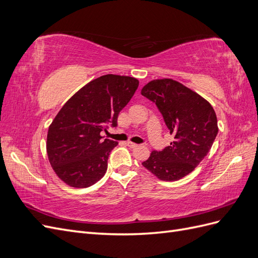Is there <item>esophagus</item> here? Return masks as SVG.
<instances>
[{
	"instance_id": "34e87169",
	"label": "esophagus",
	"mask_w": 258,
	"mask_h": 258,
	"mask_svg": "<svg viewBox=\"0 0 258 258\" xmlns=\"http://www.w3.org/2000/svg\"><path fill=\"white\" fill-rule=\"evenodd\" d=\"M127 145L129 146V147H138V146H140L139 144H136V143H132V142H127Z\"/></svg>"
}]
</instances>
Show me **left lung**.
Masks as SVG:
<instances>
[{
    "instance_id": "8db88e82",
    "label": "left lung",
    "mask_w": 258,
    "mask_h": 258,
    "mask_svg": "<svg viewBox=\"0 0 258 258\" xmlns=\"http://www.w3.org/2000/svg\"><path fill=\"white\" fill-rule=\"evenodd\" d=\"M141 93L156 103L173 136L169 146L153 151L142 165L161 181H177L194 171L212 147L218 132L214 108L197 92L171 79L151 81Z\"/></svg>"
}]
</instances>
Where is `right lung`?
<instances>
[{
	"label": "right lung",
	"mask_w": 258,
	"mask_h": 258,
	"mask_svg": "<svg viewBox=\"0 0 258 258\" xmlns=\"http://www.w3.org/2000/svg\"><path fill=\"white\" fill-rule=\"evenodd\" d=\"M138 86L135 77L106 74L86 84L61 107L46 142L48 160L61 181L86 188L103 177L108 155L118 143L103 140L101 131L116 126Z\"/></svg>",
	"instance_id": "obj_1"
}]
</instances>
